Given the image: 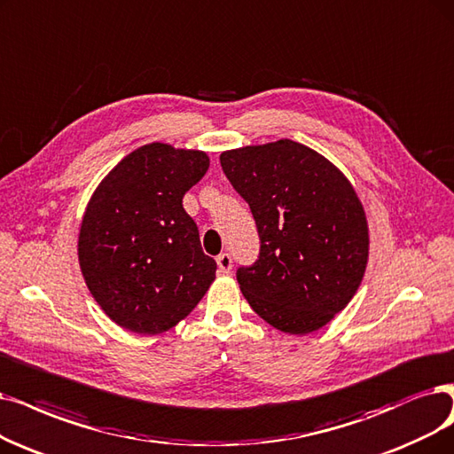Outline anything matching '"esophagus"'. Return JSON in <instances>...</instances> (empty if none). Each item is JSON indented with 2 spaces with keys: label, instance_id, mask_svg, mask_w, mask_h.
<instances>
[{
  "label": "esophagus",
  "instance_id": "34e87169",
  "mask_svg": "<svg viewBox=\"0 0 454 454\" xmlns=\"http://www.w3.org/2000/svg\"><path fill=\"white\" fill-rule=\"evenodd\" d=\"M215 262H217V270H220L222 274H229L231 268H232V259H231L229 253H222V255H217Z\"/></svg>",
  "mask_w": 454,
  "mask_h": 454
}]
</instances>
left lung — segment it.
Instances as JSON below:
<instances>
[{
  "label": "left lung",
  "instance_id": "1",
  "mask_svg": "<svg viewBox=\"0 0 454 454\" xmlns=\"http://www.w3.org/2000/svg\"><path fill=\"white\" fill-rule=\"evenodd\" d=\"M223 173L259 229V261L237 279L276 330L313 333L350 303L369 262L364 203L335 164L293 139L223 151Z\"/></svg>",
  "mask_w": 454,
  "mask_h": 454
}]
</instances>
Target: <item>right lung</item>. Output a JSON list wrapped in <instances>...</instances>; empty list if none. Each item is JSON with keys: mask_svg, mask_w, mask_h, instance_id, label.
<instances>
[{"mask_svg": "<svg viewBox=\"0 0 454 454\" xmlns=\"http://www.w3.org/2000/svg\"><path fill=\"white\" fill-rule=\"evenodd\" d=\"M208 168L205 151L154 141L126 154L90 195L78 262L90 296L122 330L175 328L214 283L215 262L183 207Z\"/></svg>", "mask_w": 454, "mask_h": 454, "instance_id": "1", "label": "right lung"}]
</instances>
